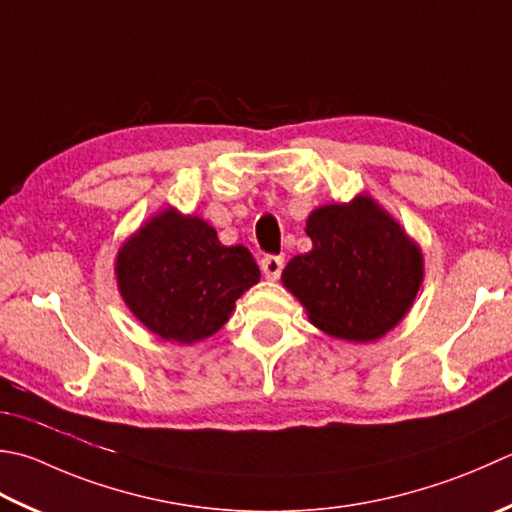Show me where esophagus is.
I'll return each instance as SVG.
<instances>
[{"mask_svg":"<svg viewBox=\"0 0 512 512\" xmlns=\"http://www.w3.org/2000/svg\"><path fill=\"white\" fill-rule=\"evenodd\" d=\"M282 270H284V257L282 255H266L262 259V273L268 279H277L279 275H282Z\"/></svg>","mask_w":512,"mask_h":512,"instance_id":"obj_1","label":"esophagus"}]
</instances>
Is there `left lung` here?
<instances>
[{"mask_svg":"<svg viewBox=\"0 0 512 512\" xmlns=\"http://www.w3.org/2000/svg\"><path fill=\"white\" fill-rule=\"evenodd\" d=\"M313 250L284 268V286L324 333L370 342L408 313L424 264L393 217L370 197L317 208L306 222Z\"/></svg>","mask_w":512,"mask_h":512,"instance_id":"obj_1","label":"left lung"}]
</instances>
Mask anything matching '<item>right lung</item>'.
Masks as SVG:
<instances>
[{
	"label": "right lung",
	"mask_w": 512,
	"mask_h": 512,
	"mask_svg": "<svg viewBox=\"0 0 512 512\" xmlns=\"http://www.w3.org/2000/svg\"><path fill=\"white\" fill-rule=\"evenodd\" d=\"M124 302L162 339L193 344L226 324L259 268L244 246H222L213 226L173 208L128 239L117 255Z\"/></svg>",
	"instance_id": "obj_1"
}]
</instances>
